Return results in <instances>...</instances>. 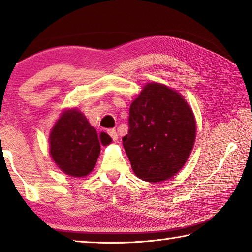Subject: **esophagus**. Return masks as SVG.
Here are the masks:
<instances>
[{
	"instance_id": "34e87169",
	"label": "esophagus",
	"mask_w": 252,
	"mask_h": 252,
	"mask_svg": "<svg viewBox=\"0 0 252 252\" xmlns=\"http://www.w3.org/2000/svg\"><path fill=\"white\" fill-rule=\"evenodd\" d=\"M108 134L111 136V138H112L113 141H117V140H118V133H117V131L114 130V129H109L108 130Z\"/></svg>"
}]
</instances>
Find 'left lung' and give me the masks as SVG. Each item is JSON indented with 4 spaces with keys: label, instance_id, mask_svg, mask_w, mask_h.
Instances as JSON below:
<instances>
[{
    "label": "left lung",
    "instance_id": "8db88e82",
    "mask_svg": "<svg viewBox=\"0 0 252 252\" xmlns=\"http://www.w3.org/2000/svg\"><path fill=\"white\" fill-rule=\"evenodd\" d=\"M195 139L193 112L168 87L150 83L132 102L123 147L136 177L160 182L178 173Z\"/></svg>",
    "mask_w": 252,
    "mask_h": 252
}]
</instances>
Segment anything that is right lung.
<instances>
[{"instance_id": "obj_1", "label": "right lung", "mask_w": 252, "mask_h": 252, "mask_svg": "<svg viewBox=\"0 0 252 252\" xmlns=\"http://www.w3.org/2000/svg\"><path fill=\"white\" fill-rule=\"evenodd\" d=\"M100 141L109 144L112 140L106 133H101L99 139L96 130L79 111H65L51 132V156L63 172L84 177L94 168L101 150Z\"/></svg>"}]
</instances>
